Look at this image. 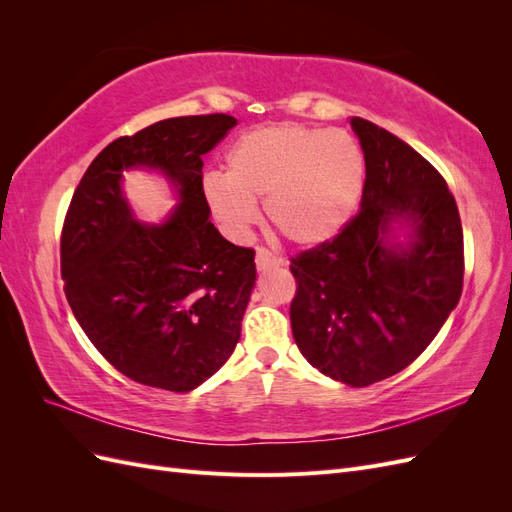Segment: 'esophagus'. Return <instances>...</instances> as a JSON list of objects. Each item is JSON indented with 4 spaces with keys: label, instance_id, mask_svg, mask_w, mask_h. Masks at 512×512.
Instances as JSON below:
<instances>
[{
    "label": "esophagus",
    "instance_id": "esophagus-1",
    "mask_svg": "<svg viewBox=\"0 0 512 512\" xmlns=\"http://www.w3.org/2000/svg\"><path fill=\"white\" fill-rule=\"evenodd\" d=\"M284 265V260L277 256V254H273L271 250H267V247H262V245H258L256 247V267L258 269H271V267H282Z\"/></svg>",
    "mask_w": 512,
    "mask_h": 512
}]
</instances>
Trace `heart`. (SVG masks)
Instances as JSON below:
<instances>
[{"label":"heart","mask_w":512,"mask_h":512,"mask_svg":"<svg viewBox=\"0 0 512 512\" xmlns=\"http://www.w3.org/2000/svg\"><path fill=\"white\" fill-rule=\"evenodd\" d=\"M363 179V151L348 132L286 121L243 132L226 153V173L209 170L200 190L232 237L252 228L262 200L277 235L318 245L352 218Z\"/></svg>","instance_id":"heart-1"}]
</instances>
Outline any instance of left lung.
Masks as SVG:
<instances>
[{
    "label": "left lung",
    "instance_id": "1",
    "mask_svg": "<svg viewBox=\"0 0 512 512\" xmlns=\"http://www.w3.org/2000/svg\"><path fill=\"white\" fill-rule=\"evenodd\" d=\"M365 153L361 211L290 258L292 335L324 376L367 386L406 369L438 335L463 288V230L444 177L401 138L350 119ZM393 219L410 248L388 245Z\"/></svg>",
    "mask_w": 512,
    "mask_h": 512
}]
</instances>
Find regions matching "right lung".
Returning a JSON list of instances; mask_svg holds the SVG:
<instances>
[{
    "label": "right lung",
    "mask_w": 512,
    "mask_h": 512,
    "mask_svg": "<svg viewBox=\"0 0 512 512\" xmlns=\"http://www.w3.org/2000/svg\"><path fill=\"white\" fill-rule=\"evenodd\" d=\"M237 119L213 113L153 123L89 164L61 228V277L89 342L123 376L188 393L218 371L241 337L256 280L252 247L226 241L203 198V156ZM160 167L182 205L160 227L133 222L120 170Z\"/></svg>",
    "instance_id": "right-lung-1"
}]
</instances>
